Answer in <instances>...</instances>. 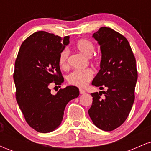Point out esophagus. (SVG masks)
<instances>
[{"instance_id":"34e87169","label":"esophagus","mask_w":151,"mask_h":151,"mask_svg":"<svg viewBox=\"0 0 151 151\" xmlns=\"http://www.w3.org/2000/svg\"><path fill=\"white\" fill-rule=\"evenodd\" d=\"M85 92H86L85 90H84L82 89H79V93H80L81 94H83V93H84Z\"/></svg>"}]
</instances>
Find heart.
<instances>
[{
    "label": "heart",
    "instance_id": "obj_1",
    "mask_svg": "<svg viewBox=\"0 0 151 151\" xmlns=\"http://www.w3.org/2000/svg\"><path fill=\"white\" fill-rule=\"evenodd\" d=\"M77 51L86 57H90L94 52V45L87 39H80L75 45ZM69 52L67 50H62L59 58V64L63 70H67L69 67ZM95 60V59H93ZM93 77V71L91 69L74 70L69 74L67 81L71 85L78 87H85Z\"/></svg>",
    "mask_w": 151,
    "mask_h": 151
}]
</instances>
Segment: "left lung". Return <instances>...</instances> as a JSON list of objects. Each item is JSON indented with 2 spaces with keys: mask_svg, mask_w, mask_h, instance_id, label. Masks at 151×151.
Returning a JSON list of instances; mask_svg holds the SVG:
<instances>
[{
  "mask_svg": "<svg viewBox=\"0 0 151 151\" xmlns=\"http://www.w3.org/2000/svg\"><path fill=\"white\" fill-rule=\"evenodd\" d=\"M93 37L100 45L101 60L92 85L106 91L91 93L92 105L88 113L96 127L111 131L124 124L134 102L136 58L127 39L110 27H100Z\"/></svg>",
  "mask_w": 151,
  "mask_h": 151,
  "instance_id": "8db88e82",
  "label": "left lung"
}]
</instances>
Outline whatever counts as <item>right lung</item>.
<instances>
[{
    "label": "right lung",
    "mask_w": 151,
    "mask_h": 151,
    "mask_svg": "<svg viewBox=\"0 0 151 151\" xmlns=\"http://www.w3.org/2000/svg\"><path fill=\"white\" fill-rule=\"evenodd\" d=\"M52 33L38 31L23 41L15 62V97L26 122L40 133L58 129L69 101L79 95L74 86L52 94L50 87L63 83L59 64L61 52L70 42Z\"/></svg>",
    "instance_id": "right-lung-1"
}]
</instances>
